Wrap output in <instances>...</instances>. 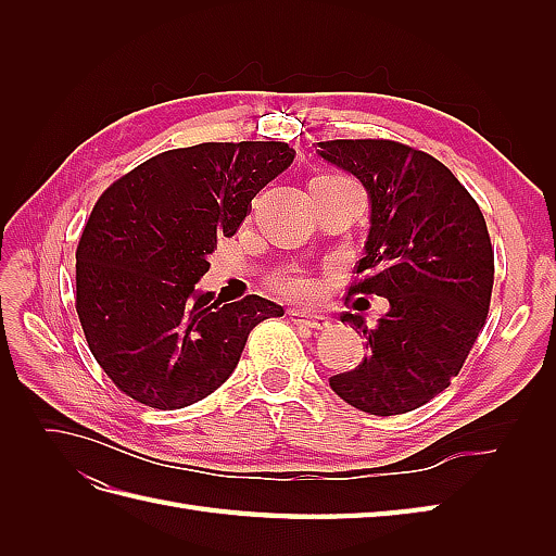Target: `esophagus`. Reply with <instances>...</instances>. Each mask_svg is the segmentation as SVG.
I'll use <instances>...</instances> for the list:
<instances>
[{
	"label": "esophagus",
	"mask_w": 556,
	"mask_h": 556,
	"mask_svg": "<svg viewBox=\"0 0 556 556\" xmlns=\"http://www.w3.org/2000/svg\"><path fill=\"white\" fill-rule=\"evenodd\" d=\"M290 319L294 325H299V327H306V329H327L329 327V317H325V315H304V313H299V311H290Z\"/></svg>",
	"instance_id": "34e87169"
}]
</instances>
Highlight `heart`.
<instances>
[{"instance_id":"b5f03b06","label":"heart","mask_w":556,"mask_h":556,"mask_svg":"<svg viewBox=\"0 0 556 556\" xmlns=\"http://www.w3.org/2000/svg\"><path fill=\"white\" fill-rule=\"evenodd\" d=\"M274 288L296 304H313L317 299V285L301 271H285L274 278Z\"/></svg>"}]
</instances>
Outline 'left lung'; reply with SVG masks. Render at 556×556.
<instances>
[{"instance_id": "obj_1", "label": "left lung", "mask_w": 556, "mask_h": 556, "mask_svg": "<svg viewBox=\"0 0 556 556\" xmlns=\"http://www.w3.org/2000/svg\"><path fill=\"white\" fill-rule=\"evenodd\" d=\"M368 194V237L352 292L390 301L376 329L362 315L368 355L329 378L350 406L401 415L425 406L459 374L490 311L494 252L482 211L445 164L394 141L315 143Z\"/></svg>"}]
</instances>
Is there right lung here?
<instances>
[{
  "instance_id": "obj_1",
  "label": "right lung",
  "mask_w": 556,
  "mask_h": 556,
  "mask_svg": "<svg viewBox=\"0 0 556 556\" xmlns=\"http://www.w3.org/2000/svg\"><path fill=\"white\" fill-rule=\"evenodd\" d=\"M294 155L280 141L166 150L97 201L76 250V311L117 390L160 410L192 406L231 376L252 327L285 313L257 294L220 306L194 285Z\"/></svg>"
}]
</instances>
